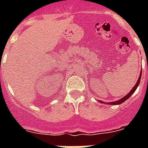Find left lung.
<instances>
[{
  "label": "left lung",
  "instance_id": "8db88e82",
  "mask_svg": "<svg viewBox=\"0 0 148 148\" xmlns=\"http://www.w3.org/2000/svg\"><path fill=\"white\" fill-rule=\"evenodd\" d=\"M141 73H142V70L140 71V76H139V78H138V81H137V83H136V84L134 85V87L133 88V89L130 91V92L127 94V95H126V96H124L123 98L120 99V100H118V101H114V102H110V104H114V105H116V104H121V103H122L123 102H124L125 101H127V99L129 98V97H131V95H133V93L136 90V89H137V88L138 87V85H139V84H140V78H141ZM101 102H102V101H101ZM102 103H103V102H102Z\"/></svg>",
  "mask_w": 148,
  "mask_h": 148
}]
</instances>
